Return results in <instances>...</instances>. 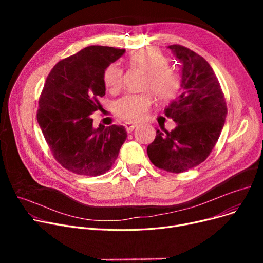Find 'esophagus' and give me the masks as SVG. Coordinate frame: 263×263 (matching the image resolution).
<instances>
[{
	"instance_id": "esophagus-1",
	"label": "esophagus",
	"mask_w": 263,
	"mask_h": 263,
	"mask_svg": "<svg viewBox=\"0 0 263 263\" xmlns=\"http://www.w3.org/2000/svg\"><path fill=\"white\" fill-rule=\"evenodd\" d=\"M136 126H137L136 123H132V122H126V123H124V128H126L128 133L132 132L136 128Z\"/></svg>"
}]
</instances>
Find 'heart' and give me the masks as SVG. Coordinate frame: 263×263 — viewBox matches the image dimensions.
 <instances>
[{
  "mask_svg": "<svg viewBox=\"0 0 263 263\" xmlns=\"http://www.w3.org/2000/svg\"><path fill=\"white\" fill-rule=\"evenodd\" d=\"M130 62L147 71L145 88L153 91L156 98L162 102L175 99L182 88V78L177 70L170 67L168 58L155 48H143L132 52ZM104 86L109 92H117L123 85L122 68L114 63L108 65L103 72ZM151 91L128 93L116 100L113 105L115 114L123 120L139 121L143 119L153 104Z\"/></svg>",
  "mask_w": 263,
  "mask_h": 263,
  "instance_id": "heart-1",
  "label": "heart"
}]
</instances>
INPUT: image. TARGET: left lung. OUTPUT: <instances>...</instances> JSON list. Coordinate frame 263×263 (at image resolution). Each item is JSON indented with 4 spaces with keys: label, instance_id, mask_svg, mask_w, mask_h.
Masks as SVG:
<instances>
[{
    "label": "left lung",
    "instance_id": "left-lung-1",
    "mask_svg": "<svg viewBox=\"0 0 263 263\" xmlns=\"http://www.w3.org/2000/svg\"><path fill=\"white\" fill-rule=\"evenodd\" d=\"M182 63V92L164 113L177 122L168 132L157 129L147 155L155 166L183 173L209 157L222 132L227 105L213 69L202 57L183 46H168Z\"/></svg>",
    "mask_w": 263,
    "mask_h": 263
}]
</instances>
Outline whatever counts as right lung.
<instances>
[{"label":"right lung","instance_id":"add662e5","mask_svg":"<svg viewBox=\"0 0 263 263\" xmlns=\"http://www.w3.org/2000/svg\"><path fill=\"white\" fill-rule=\"evenodd\" d=\"M124 49L90 46L60 61L39 97L37 121L51 153L62 166L83 176L110 170L127 139L123 126L92 128L91 114L105 95L103 72Z\"/></svg>","mask_w":263,"mask_h":263}]
</instances>
